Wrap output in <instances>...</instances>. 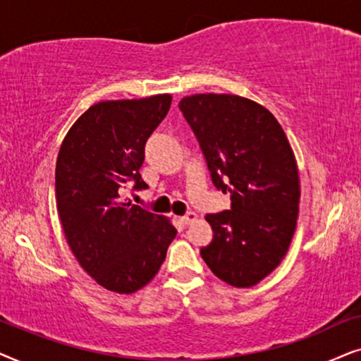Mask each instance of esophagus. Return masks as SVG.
Segmentation results:
<instances>
[{
    "label": "esophagus",
    "instance_id": "esophagus-1",
    "mask_svg": "<svg viewBox=\"0 0 361 361\" xmlns=\"http://www.w3.org/2000/svg\"><path fill=\"white\" fill-rule=\"evenodd\" d=\"M196 219H198V214L193 213V211H190L188 214H185L183 218H180V221H181V223H183V224H191V223H195Z\"/></svg>",
    "mask_w": 361,
    "mask_h": 361
}]
</instances>
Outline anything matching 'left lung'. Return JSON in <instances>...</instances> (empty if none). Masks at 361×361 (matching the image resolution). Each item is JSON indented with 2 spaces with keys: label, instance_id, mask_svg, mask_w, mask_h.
I'll use <instances>...</instances> for the list:
<instances>
[{
  "label": "left lung",
  "instance_id": "left-lung-1",
  "mask_svg": "<svg viewBox=\"0 0 361 361\" xmlns=\"http://www.w3.org/2000/svg\"><path fill=\"white\" fill-rule=\"evenodd\" d=\"M231 209L206 214L213 241L201 257L233 287H252L286 257L299 218L295 155L277 118L251 99L195 94L178 104Z\"/></svg>",
  "mask_w": 361,
  "mask_h": 361
}]
</instances>
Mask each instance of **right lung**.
Returning <instances> with one entry per match:
<instances>
[{"mask_svg":"<svg viewBox=\"0 0 361 361\" xmlns=\"http://www.w3.org/2000/svg\"><path fill=\"white\" fill-rule=\"evenodd\" d=\"M170 94L105 100L75 120L56 161V204L80 267L104 289L133 294L160 271L176 236L165 216L132 204L128 183L140 176L145 143L165 118Z\"/></svg>","mask_w":361,"mask_h":361,"instance_id":"add662e5","label":"right lung"}]
</instances>
